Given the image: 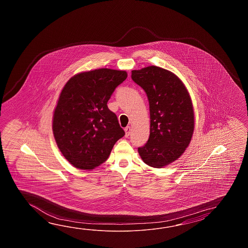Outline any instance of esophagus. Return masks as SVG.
<instances>
[{"instance_id":"1","label":"esophagus","mask_w":248,"mask_h":248,"mask_svg":"<svg viewBox=\"0 0 248 248\" xmlns=\"http://www.w3.org/2000/svg\"><path fill=\"white\" fill-rule=\"evenodd\" d=\"M124 130H125V136H126V137H129L130 132H131V127L130 126H126Z\"/></svg>"}]
</instances>
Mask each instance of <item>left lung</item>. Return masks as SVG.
I'll return each instance as SVG.
<instances>
[{
	"instance_id": "left-lung-1",
	"label": "left lung",
	"mask_w": 248,
	"mask_h": 248,
	"mask_svg": "<svg viewBox=\"0 0 248 248\" xmlns=\"http://www.w3.org/2000/svg\"><path fill=\"white\" fill-rule=\"evenodd\" d=\"M131 73L150 106V137L138 153L148 166L161 169L180 158L190 144L195 122L192 101L184 82L169 70L151 65Z\"/></svg>"
}]
</instances>
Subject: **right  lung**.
Listing matches in <instances>:
<instances>
[{"label": "right lung", "instance_id": "add662e5", "mask_svg": "<svg viewBox=\"0 0 248 248\" xmlns=\"http://www.w3.org/2000/svg\"><path fill=\"white\" fill-rule=\"evenodd\" d=\"M126 77V71L95 69L75 74L63 86L53 114V135L59 151L74 168L98 167L124 137L107 102Z\"/></svg>", "mask_w": 248, "mask_h": 248}]
</instances>
